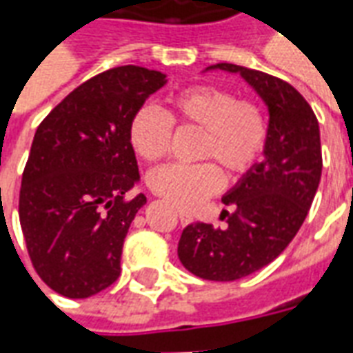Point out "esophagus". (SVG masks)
I'll use <instances>...</instances> for the list:
<instances>
[{
    "label": "esophagus",
    "instance_id": "esophagus-1",
    "mask_svg": "<svg viewBox=\"0 0 353 353\" xmlns=\"http://www.w3.org/2000/svg\"><path fill=\"white\" fill-rule=\"evenodd\" d=\"M179 221H181V225H189V223H192V215L189 212L179 210Z\"/></svg>",
    "mask_w": 353,
    "mask_h": 353
}]
</instances>
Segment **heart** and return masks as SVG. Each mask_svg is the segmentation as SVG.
I'll use <instances>...</instances> for the list:
<instances>
[{
	"mask_svg": "<svg viewBox=\"0 0 353 353\" xmlns=\"http://www.w3.org/2000/svg\"><path fill=\"white\" fill-rule=\"evenodd\" d=\"M174 123L202 132L196 147L199 164H164L154 168L147 183L151 191L179 210H194L221 187L227 177L248 174L265 151L268 126L263 109L215 85H196L170 98V113L157 105H141L128 126L132 149L143 161L162 159L170 147Z\"/></svg>",
	"mask_w": 353,
	"mask_h": 353,
	"instance_id": "1",
	"label": "heart"
}]
</instances>
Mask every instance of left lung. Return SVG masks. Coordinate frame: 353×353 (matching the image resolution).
<instances>
[{"instance_id": "1", "label": "left lung", "mask_w": 353, "mask_h": 353, "mask_svg": "<svg viewBox=\"0 0 353 353\" xmlns=\"http://www.w3.org/2000/svg\"><path fill=\"white\" fill-rule=\"evenodd\" d=\"M208 70L240 73L268 108L265 161L255 164L223 204L225 227L191 223L181 232L177 257L202 280L234 281L272 263L308 215L321 177V141L310 103L285 81L236 64Z\"/></svg>"}]
</instances>
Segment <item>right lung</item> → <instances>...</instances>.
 Here are the masks:
<instances>
[{"label": "right lung", "instance_id": "add662e5", "mask_svg": "<svg viewBox=\"0 0 353 353\" xmlns=\"http://www.w3.org/2000/svg\"><path fill=\"white\" fill-rule=\"evenodd\" d=\"M166 75L119 65L65 96L37 126L22 174L19 215L35 272L52 291L87 299L121 274L126 232L143 194L128 139L134 113Z\"/></svg>", "mask_w": 353, "mask_h": 353}]
</instances>
